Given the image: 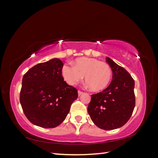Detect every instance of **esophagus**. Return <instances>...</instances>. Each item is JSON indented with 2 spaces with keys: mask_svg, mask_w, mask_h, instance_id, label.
<instances>
[{
  "mask_svg": "<svg viewBox=\"0 0 158 158\" xmlns=\"http://www.w3.org/2000/svg\"><path fill=\"white\" fill-rule=\"evenodd\" d=\"M83 94V91H78V96H81V95Z\"/></svg>",
  "mask_w": 158,
  "mask_h": 158,
  "instance_id": "obj_1",
  "label": "esophagus"
}]
</instances>
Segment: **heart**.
I'll use <instances>...</instances> for the list:
<instances>
[{
	"label": "heart",
	"mask_w": 158,
	"mask_h": 158,
	"mask_svg": "<svg viewBox=\"0 0 158 158\" xmlns=\"http://www.w3.org/2000/svg\"><path fill=\"white\" fill-rule=\"evenodd\" d=\"M62 75L69 85H75L85 76V82L93 91L106 89L112 77V69L108 64L96 58L82 57L75 60V64L63 65Z\"/></svg>",
	"instance_id": "1"
}]
</instances>
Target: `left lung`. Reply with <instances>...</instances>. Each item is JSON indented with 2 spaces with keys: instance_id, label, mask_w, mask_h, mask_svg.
I'll use <instances>...</instances> for the list:
<instances>
[{
  "instance_id": "obj_1",
  "label": "left lung",
  "mask_w": 158,
  "mask_h": 158,
  "mask_svg": "<svg viewBox=\"0 0 158 158\" xmlns=\"http://www.w3.org/2000/svg\"><path fill=\"white\" fill-rule=\"evenodd\" d=\"M106 62L112 71V80L102 92L91 95L87 110L91 120L104 130H113L124 125L135 106V81L123 67L111 58Z\"/></svg>"
}]
</instances>
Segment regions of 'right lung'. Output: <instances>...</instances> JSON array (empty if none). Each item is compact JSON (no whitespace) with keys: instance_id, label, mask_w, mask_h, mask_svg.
<instances>
[{"instance_id":"add662e5","label":"right lung","mask_w":158,"mask_h":158,"mask_svg":"<svg viewBox=\"0 0 158 158\" xmlns=\"http://www.w3.org/2000/svg\"><path fill=\"white\" fill-rule=\"evenodd\" d=\"M62 62L54 58L39 63L22 79L20 103L25 115L36 126L54 128L65 120L77 90L62 75Z\"/></svg>"}]
</instances>
